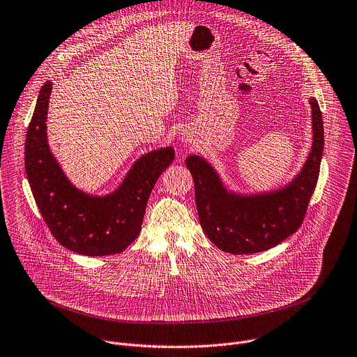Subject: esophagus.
<instances>
[{"label": "esophagus", "instance_id": "34e87169", "mask_svg": "<svg viewBox=\"0 0 357 357\" xmlns=\"http://www.w3.org/2000/svg\"><path fill=\"white\" fill-rule=\"evenodd\" d=\"M181 140H182V143H185V144H193V143H195L192 133H189L188 130H185V132L182 133V136H181Z\"/></svg>", "mask_w": 357, "mask_h": 357}]
</instances>
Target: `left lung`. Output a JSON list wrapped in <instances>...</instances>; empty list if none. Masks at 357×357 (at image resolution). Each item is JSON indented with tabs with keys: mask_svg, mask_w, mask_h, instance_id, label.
I'll return each instance as SVG.
<instances>
[{
	"mask_svg": "<svg viewBox=\"0 0 357 357\" xmlns=\"http://www.w3.org/2000/svg\"><path fill=\"white\" fill-rule=\"evenodd\" d=\"M312 105L313 143L301 172L285 186L271 192L242 195L224 185L218 172L202 155H189L186 167L195 181L200 225L222 252L252 255L268 250L302 225L314 193L324 149V126L319 102Z\"/></svg>",
	"mask_w": 357,
	"mask_h": 357,
	"instance_id": "1",
	"label": "left lung"
}]
</instances>
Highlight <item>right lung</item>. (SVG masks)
<instances>
[{
  "label": "right lung",
  "mask_w": 357,
  "mask_h": 357,
  "mask_svg": "<svg viewBox=\"0 0 357 357\" xmlns=\"http://www.w3.org/2000/svg\"><path fill=\"white\" fill-rule=\"evenodd\" d=\"M51 90L52 83L45 82L24 143V168L36 204L63 248L83 256L121 253L139 236L150 193L172 164L175 151L169 146L142 155L109 195L84 193L70 183L48 146L45 122Z\"/></svg>",
  "instance_id": "add662e5"
}]
</instances>
